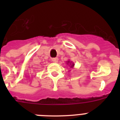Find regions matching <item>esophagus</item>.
<instances>
[{
	"label": "esophagus",
	"mask_w": 120,
	"mask_h": 120,
	"mask_svg": "<svg viewBox=\"0 0 120 120\" xmlns=\"http://www.w3.org/2000/svg\"><path fill=\"white\" fill-rule=\"evenodd\" d=\"M52 60L53 62H57L58 61V58H53L52 59Z\"/></svg>",
	"instance_id": "obj_1"
}]
</instances>
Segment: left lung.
I'll list each match as a JSON object with an SVG mask.
<instances>
[{"mask_svg":"<svg viewBox=\"0 0 120 120\" xmlns=\"http://www.w3.org/2000/svg\"><path fill=\"white\" fill-rule=\"evenodd\" d=\"M70 61H68V62H69ZM74 66V64H73V65H71V67H73Z\"/></svg>","mask_w":120,"mask_h":120,"instance_id":"8db88e82","label":"left lung"}]
</instances>
